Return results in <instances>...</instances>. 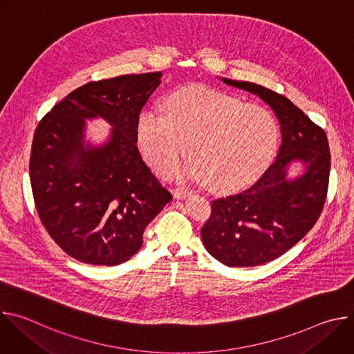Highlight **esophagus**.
I'll return each instance as SVG.
<instances>
[{"mask_svg":"<svg viewBox=\"0 0 354 354\" xmlns=\"http://www.w3.org/2000/svg\"><path fill=\"white\" fill-rule=\"evenodd\" d=\"M189 194H192V190L187 189V187H176V189H174V196L176 198H185Z\"/></svg>","mask_w":354,"mask_h":354,"instance_id":"1","label":"esophagus"}]
</instances>
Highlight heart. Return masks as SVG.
I'll return each instance as SVG.
<instances>
[{"instance_id": "b5f03b06", "label": "heart", "mask_w": 354, "mask_h": 354, "mask_svg": "<svg viewBox=\"0 0 354 354\" xmlns=\"http://www.w3.org/2000/svg\"><path fill=\"white\" fill-rule=\"evenodd\" d=\"M273 115L225 92L192 85L172 92L164 111L151 106L137 120V141L147 161L171 174L187 153L182 178L213 190H232L258 175L277 145Z\"/></svg>"}]
</instances>
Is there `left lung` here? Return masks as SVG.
<instances>
[{
	"mask_svg": "<svg viewBox=\"0 0 354 354\" xmlns=\"http://www.w3.org/2000/svg\"><path fill=\"white\" fill-rule=\"evenodd\" d=\"M221 81L265 100L280 123L281 145L274 162L250 187L213 200L201 239L225 266H258L286 254L318 221L328 194L329 144L325 130L286 96L254 82ZM291 160L306 165L295 180L286 179Z\"/></svg>",
	"mask_w": 354,
	"mask_h": 354,
	"instance_id": "1",
	"label": "left lung"
}]
</instances>
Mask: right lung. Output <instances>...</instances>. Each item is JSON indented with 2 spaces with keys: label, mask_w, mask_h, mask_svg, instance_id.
<instances>
[{
  "label": "right lung",
  "mask_w": 354,
  "mask_h": 354,
  "mask_svg": "<svg viewBox=\"0 0 354 354\" xmlns=\"http://www.w3.org/2000/svg\"><path fill=\"white\" fill-rule=\"evenodd\" d=\"M161 73L88 82L37 124L29 176L39 218L71 258L96 266L129 261L142 232L172 194L142 161L137 120ZM99 115L113 126L102 147L83 145L84 119Z\"/></svg>",
  "instance_id": "add662e5"
}]
</instances>
